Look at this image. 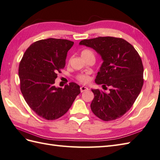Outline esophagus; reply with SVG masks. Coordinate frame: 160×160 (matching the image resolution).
<instances>
[{
  "label": "esophagus",
  "mask_w": 160,
  "mask_h": 160,
  "mask_svg": "<svg viewBox=\"0 0 160 160\" xmlns=\"http://www.w3.org/2000/svg\"><path fill=\"white\" fill-rule=\"evenodd\" d=\"M88 88L87 87H86L82 86V87H80V91H81V92H84V91H88Z\"/></svg>",
  "instance_id": "1"
}]
</instances>
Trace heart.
<instances>
[{"mask_svg":"<svg viewBox=\"0 0 160 160\" xmlns=\"http://www.w3.org/2000/svg\"><path fill=\"white\" fill-rule=\"evenodd\" d=\"M88 54H92V52L89 50H84L82 51V56H84V55H87ZM76 79L78 81H79L81 83H83V84H87L89 82L91 81V78L89 75V73L87 72V73H80L78 75L76 76Z\"/></svg>","mask_w":160,"mask_h":160,"instance_id":"obj_1","label":"heart"}]
</instances>
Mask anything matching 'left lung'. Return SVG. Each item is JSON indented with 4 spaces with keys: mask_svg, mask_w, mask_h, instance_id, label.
Instances as JSON below:
<instances>
[{
    "mask_svg": "<svg viewBox=\"0 0 160 160\" xmlns=\"http://www.w3.org/2000/svg\"><path fill=\"white\" fill-rule=\"evenodd\" d=\"M80 45L94 49L100 54L103 63L95 82L109 92L92 89L94 99L92 112L100 119L113 121L121 117L131 108L143 86V65L138 52L122 38L99 37L84 39Z\"/></svg>",
    "mask_w": 160,
    "mask_h": 160,
    "instance_id": "left-lung-1",
    "label": "left lung"
}]
</instances>
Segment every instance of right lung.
<instances>
[{"label":"right lung","instance_id":"1","mask_svg":"<svg viewBox=\"0 0 160 160\" xmlns=\"http://www.w3.org/2000/svg\"><path fill=\"white\" fill-rule=\"evenodd\" d=\"M73 45L68 39L39 40L27 48L20 62L18 75L22 95L29 107L46 120L64 115L80 93V86L75 82L63 88L54 85Z\"/></svg>","mask_w":160,"mask_h":160}]
</instances>
